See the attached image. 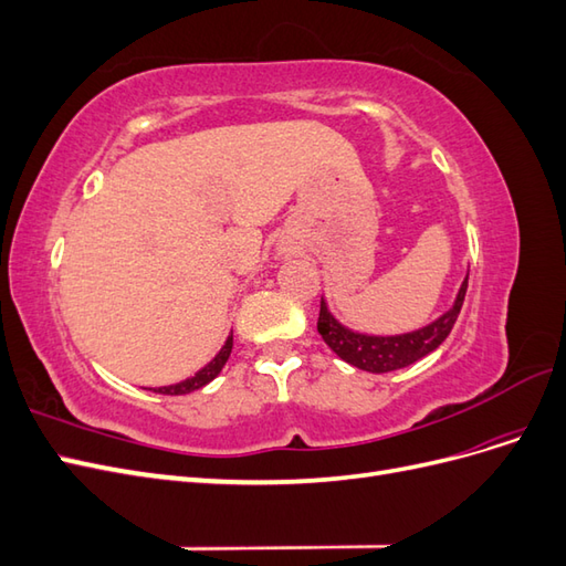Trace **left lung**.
I'll return each mask as SVG.
<instances>
[{
	"instance_id": "left-lung-1",
	"label": "left lung",
	"mask_w": 566,
	"mask_h": 566,
	"mask_svg": "<svg viewBox=\"0 0 566 566\" xmlns=\"http://www.w3.org/2000/svg\"><path fill=\"white\" fill-rule=\"evenodd\" d=\"M468 293V279L462 281L458 297L453 302L451 310L439 316L434 323L424 325L420 331L413 333H403V335H389V337H378V335H364V333H354L345 325L337 323L333 314L328 312V306L321 300V314H318V333L323 337L325 345H328L342 361H347L356 368L368 370V373H389V370H399L410 364H416L418 358L427 356L434 352L443 339L449 337L453 323L460 314L462 300H465Z\"/></svg>"
}]
</instances>
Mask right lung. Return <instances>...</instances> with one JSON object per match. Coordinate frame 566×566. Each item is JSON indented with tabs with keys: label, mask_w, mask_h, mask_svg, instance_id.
Wrapping results in <instances>:
<instances>
[{
	"label": "right lung",
	"mask_w": 566,
	"mask_h": 566,
	"mask_svg": "<svg viewBox=\"0 0 566 566\" xmlns=\"http://www.w3.org/2000/svg\"><path fill=\"white\" fill-rule=\"evenodd\" d=\"M231 347H233V333L229 335V339L224 342V347L219 349V354L212 358V361L205 366V368H200L193 378H188V380H184V382H177V385H167V387H158V389H153V391H158V394H169V397H177V394H188V391H196V389H200V387H205L208 382H212L217 375L221 373V368H224V364L229 361V356H231Z\"/></svg>",
	"instance_id": "add662e5"
}]
</instances>
